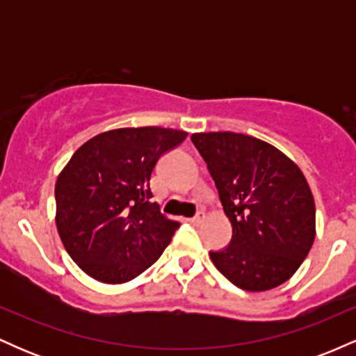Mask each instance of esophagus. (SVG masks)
<instances>
[{
    "label": "esophagus",
    "mask_w": 356,
    "mask_h": 356,
    "mask_svg": "<svg viewBox=\"0 0 356 356\" xmlns=\"http://www.w3.org/2000/svg\"><path fill=\"white\" fill-rule=\"evenodd\" d=\"M204 219H206V212H204V211H199L197 214H195L194 218L191 219V222H192V224H195V226H199V224H202V222H204Z\"/></svg>",
    "instance_id": "1"
}]
</instances>
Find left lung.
I'll return each instance as SVG.
<instances>
[{"mask_svg": "<svg viewBox=\"0 0 356 356\" xmlns=\"http://www.w3.org/2000/svg\"><path fill=\"white\" fill-rule=\"evenodd\" d=\"M231 220L229 246L211 251L220 275L266 291L296 273L314 241V201L303 172L268 142L234 132L194 134Z\"/></svg>", "mask_w": 356, "mask_h": 356, "instance_id": "obj_1", "label": "left lung"}]
</instances>
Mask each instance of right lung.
Returning a JSON list of instances; mask_svg holds the SVG:
<instances>
[{
  "label": "right lung",
  "mask_w": 356,
  "mask_h": 356,
  "mask_svg": "<svg viewBox=\"0 0 356 356\" xmlns=\"http://www.w3.org/2000/svg\"><path fill=\"white\" fill-rule=\"evenodd\" d=\"M186 137L162 127L117 129L72 155L56 179V229L81 271L120 284L161 257L179 222L152 202L150 175L161 155Z\"/></svg>",
  "instance_id": "obj_1"
}]
</instances>
